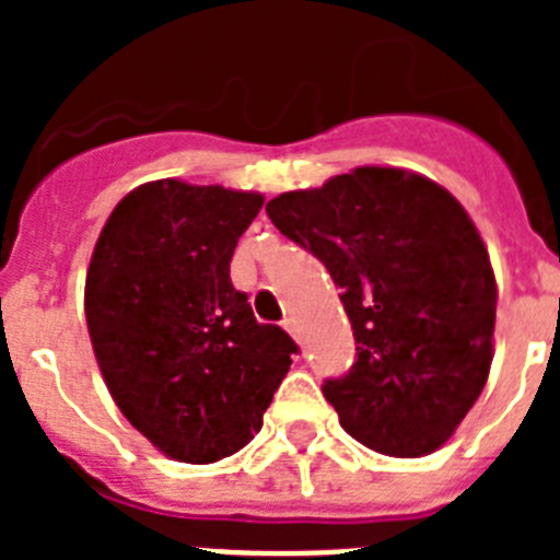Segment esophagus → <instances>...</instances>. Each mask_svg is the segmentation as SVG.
Segmentation results:
<instances>
[{
  "label": "esophagus",
  "mask_w": 560,
  "mask_h": 560,
  "mask_svg": "<svg viewBox=\"0 0 560 560\" xmlns=\"http://www.w3.org/2000/svg\"><path fill=\"white\" fill-rule=\"evenodd\" d=\"M283 328L289 330L291 336H296V319H294V316H289V319H283Z\"/></svg>",
  "instance_id": "esophagus-1"
}]
</instances>
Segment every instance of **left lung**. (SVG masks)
I'll return each mask as SVG.
<instances>
[{
	"mask_svg": "<svg viewBox=\"0 0 560 560\" xmlns=\"http://www.w3.org/2000/svg\"><path fill=\"white\" fill-rule=\"evenodd\" d=\"M266 212L341 289L355 361L323 384L341 429L389 457L438 452L493 361L497 280L463 205L420 173L355 167Z\"/></svg>",
	"mask_w": 560,
	"mask_h": 560,
	"instance_id": "1",
	"label": "left lung"
}]
</instances>
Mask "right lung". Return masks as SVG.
Returning <instances> with one entry per match:
<instances>
[{"mask_svg": "<svg viewBox=\"0 0 560 560\" xmlns=\"http://www.w3.org/2000/svg\"><path fill=\"white\" fill-rule=\"evenodd\" d=\"M260 192L160 179L131 190L86 271L89 336L114 404L179 463H219L260 432L296 345L230 280Z\"/></svg>", "mask_w": 560, "mask_h": 560, "instance_id": "1", "label": "right lung"}]
</instances>
